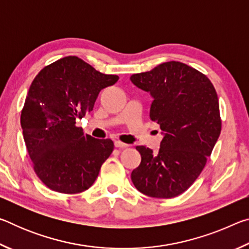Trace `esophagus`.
I'll return each instance as SVG.
<instances>
[{"instance_id": "1", "label": "esophagus", "mask_w": 249, "mask_h": 249, "mask_svg": "<svg viewBox=\"0 0 249 249\" xmlns=\"http://www.w3.org/2000/svg\"><path fill=\"white\" fill-rule=\"evenodd\" d=\"M114 145H115L116 148H121V149L127 148V147H128V144H125V142H120V141H116V142H114Z\"/></svg>"}]
</instances>
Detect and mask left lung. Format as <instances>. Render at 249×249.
Wrapping results in <instances>:
<instances>
[{"label":"left lung","mask_w":249,"mask_h":249,"mask_svg":"<svg viewBox=\"0 0 249 249\" xmlns=\"http://www.w3.org/2000/svg\"><path fill=\"white\" fill-rule=\"evenodd\" d=\"M130 80L150 92V120L165 135L157 154L136 146L142 161L130 178L142 195L171 199L197 179L221 134L215 88L205 74L180 61L163 62Z\"/></svg>","instance_id":"8db88e82"}]
</instances>
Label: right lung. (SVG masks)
I'll use <instances>...</instances> for the list:
<instances>
[{"label": "right lung", "mask_w": 249, "mask_h": 249, "mask_svg": "<svg viewBox=\"0 0 249 249\" xmlns=\"http://www.w3.org/2000/svg\"><path fill=\"white\" fill-rule=\"evenodd\" d=\"M117 80L75 56L44 67L33 80L20 125L34 171L50 190L75 195L98 178L114 142L84 135L75 121L90 113L100 91Z\"/></svg>", "instance_id": "1"}]
</instances>
